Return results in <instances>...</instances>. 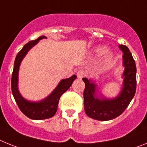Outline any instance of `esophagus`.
I'll return each instance as SVG.
<instances>
[{
  "label": "esophagus",
  "instance_id": "34e87169",
  "mask_svg": "<svg viewBox=\"0 0 147 147\" xmlns=\"http://www.w3.org/2000/svg\"><path fill=\"white\" fill-rule=\"evenodd\" d=\"M84 75H85V72H84V70L81 69V70H78L77 72V77L79 79H81L82 78L84 77Z\"/></svg>",
  "mask_w": 147,
  "mask_h": 147
}]
</instances>
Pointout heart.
Here are the masks:
<instances>
[{
    "mask_svg": "<svg viewBox=\"0 0 147 147\" xmlns=\"http://www.w3.org/2000/svg\"><path fill=\"white\" fill-rule=\"evenodd\" d=\"M107 49L105 47H98L95 49V52H96V54L98 55H103L104 53H105L107 52ZM112 58H113V56L111 53H107L106 55L105 58H104V61H105L106 64H108L111 62V61L112 60Z\"/></svg>",
    "mask_w": 147,
    "mask_h": 147,
    "instance_id": "heart-1",
    "label": "heart"
}]
</instances>
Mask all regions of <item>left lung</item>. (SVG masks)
<instances>
[{"label":"left lung","mask_w":147,"mask_h":147,"mask_svg":"<svg viewBox=\"0 0 147 147\" xmlns=\"http://www.w3.org/2000/svg\"><path fill=\"white\" fill-rule=\"evenodd\" d=\"M123 52L122 78L123 86L118 96L107 98L98 90V85L92 79L83 78L85 83L84 92V110L87 116L98 121H109L121 115L132 100L136 91V66L127 46L119 45Z\"/></svg>","instance_id":"obj_1"}]
</instances>
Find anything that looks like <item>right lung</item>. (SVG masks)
I'll return each instance as SVG.
<instances>
[{
  "label": "right lung",
  "instance_id": "add662e5",
  "mask_svg": "<svg viewBox=\"0 0 147 147\" xmlns=\"http://www.w3.org/2000/svg\"><path fill=\"white\" fill-rule=\"evenodd\" d=\"M43 38H47V37L43 35L39 37L36 40L29 41L26 45H24L23 49L18 53L15 60L11 81L12 95L16 104L25 115L32 120L47 119L54 116L58 109L60 98L65 92L68 90L77 78L76 75H73L69 78L62 79L49 96L39 101H30L25 99L20 95L18 89V72L21 61L26 55L27 52L34 46L36 45L39 40Z\"/></svg>",
  "mask_w": 147,
  "mask_h": 147
}]
</instances>
